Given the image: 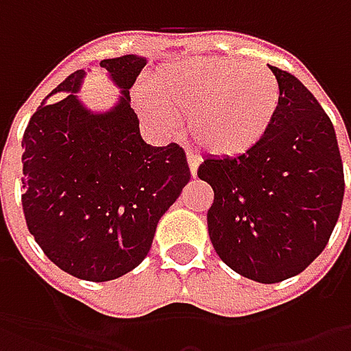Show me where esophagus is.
<instances>
[{
  "mask_svg": "<svg viewBox=\"0 0 351 351\" xmlns=\"http://www.w3.org/2000/svg\"><path fill=\"white\" fill-rule=\"evenodd\" d=\"M199 156L193 154V152H187V164H189V171L191 176H197V168H199Z\"/></svg>",
  "mask_w": 351,
  "mask_h": 351,
  "instance_id": "1",
  "label": "esophagus"
}]
</instances>
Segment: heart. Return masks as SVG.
<instances>
[{"instance_id": "heart-1", "label": "heart", "mask_w": 351, "mask_h": 351, "mask_svg": "<svg viewBox=\"0 0 351 351\" xmlns=\"http://www.w3.org/2000/svg\"><path fill=\"white\" fill-rule=\"evenodd\" d=\"M152 93L136 91V109L160 127L171 115L187 119L197 146L213 156L234 158L265 138L281 101L276 74L263 64L193 56L160 68Z\"/></svg>"}]
</instances>
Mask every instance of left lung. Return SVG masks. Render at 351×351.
Wrapping results in <instances>:
<instances>
[{
  "instance_id": "8db88e82",
  "label": "left lung",
  "mask_w": 351,
  "mask_h": 351,
  "mask_svg": "<svg viewBox=\"0 0 351 351\" xmlns=\"http://www.w3.org/2000/svg\"><path fill=\"white\" fill-rule=\"evenodd\" d=\"M276 121L256 148L209 156L199 180L215 191L207 226L219 258L258 283L301 274L328 244L344 199V168L330 119L289 72Z\"/></svg>"
}]
</instances>
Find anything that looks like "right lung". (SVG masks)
I'll return each instance as SVG.
<instances>
[{"label":"right lung","instance_id":"obj_1","mask_svg":"<svg viewBox=\"0 0 351 351\" xmlns=\"http://www.w3.org/2000/svg\"><path fill=\"white\" fill-rule=\"evenodd\" d=\"M119 97L93 111L77 95L86 70L52 89L23 134V213L50 262L86 281H111L148 256L158 221L191 173L178 144L142 141L130 88L146 58L99 62ZM60 95L52 104L46 101Z\"/></svg>","mask_w":351,"mask_h":351}]
</instances>
